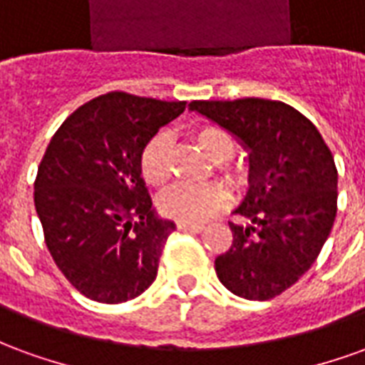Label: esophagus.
Masks as SVG:
<instances>
[{
    "label": "esophagus",
    "instance_id": "obj_1",
    "mask_svg": "<svg viewBox=\"0 0 365 365\" xmlns=\"http://www.w3.org/2000/svg\"><path fill=\"white\" fill-rule=\"evenodd\" d=\"M175 229L182 232H201L205 229L203 225H191V222H175Z\"/></svg>",
    "mask_w": 365,
    "mask_h": 365
}]
</instances>
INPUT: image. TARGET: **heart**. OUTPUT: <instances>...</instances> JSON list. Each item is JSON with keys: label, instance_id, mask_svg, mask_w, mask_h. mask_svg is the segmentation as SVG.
I'll list each match as a JSON object with an SVG mask.
<instances>
[{"label": "heart", "instance_id": "heart-1", "mask_svg": "<svg viewBox=\"0 0 365 365\" xmlns=\"http://www.w3.org/2000/svg\"><path fill=\"white\" fill-rule=\"evenodd\" d=\"M191 136L199 144V148L215 160L217 168L235 187H242L248 182V170L245 164L229 158L237 146L235 136L230 135L229 130L215 127V125H203L195 128ZM138 164H140L144 182L148 185L156 190H164L170 183L172 180L170 146H168V136L164 133L152 136L150 140L144 144ZM229 201L230 191L225 183L207 182L199 185H180V187L170 190L158 201V209L168 219L199 225L222 211L229 205Z\"/></svg>", "mask_w": 365, "mask_h": 365}]
</instances>
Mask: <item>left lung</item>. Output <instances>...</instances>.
Masks as SVG:
<instances>
[{"mask_svg":"<svg viewBox=\"0 0 365 365\" xmlns=\"http://www.w3.org/2000/svg\"><path fill=\"white\" fill-rule=\"evenodd\" d=\"M190 109L250 150V190L235 211L242 221L229 222L232 246L217 256V277L238 297H277L313 266L332 230L338 199L332 152L313 123L282 101H191Z\"/></svg>","mask_w":365,"mask_h":365,"instance_id":"obj_1","label":"left lung"}]
</instances>
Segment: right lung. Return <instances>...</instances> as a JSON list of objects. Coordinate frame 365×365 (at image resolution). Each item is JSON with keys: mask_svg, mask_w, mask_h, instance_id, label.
I'll return each instance as SVG.
<instances>
[{"mask_svg": "<svg viewBox=\"0 0 365 365\" xmlns=\"http://www.w3.org/2000/svg\"><path fill=\"white\" fill-rule=\"evenodd\" d=\"M185 101L111 91L78 107L52 136L35 180V207L52 260L88 299L123 303L156 279L175 225L158 219L140 152Z\"/></svg>", "mask_w": 365, "mask_h": 365, "instance_id": "add662e5", "label": "right lung"}]
</instances>
